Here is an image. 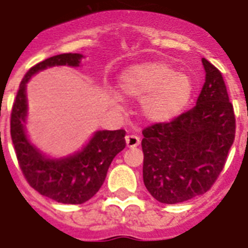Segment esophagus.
<instances>
[{
    "label": "esophagus",
    "instance_id": "obj_1",
    "mask_svg": "<svg viewBox=\"0 0 248 248\" xmlns=\"http://www.w3.org/2000/svg\"><path fill=\"white\" fill-rule=\"evenodd\" d=\"M140 144L139 136L136 135H127L126 136V145L128 148H135Z\"/></svg>",
    "mask_w": 248,
    "mask_h": 248
}]
</instances>
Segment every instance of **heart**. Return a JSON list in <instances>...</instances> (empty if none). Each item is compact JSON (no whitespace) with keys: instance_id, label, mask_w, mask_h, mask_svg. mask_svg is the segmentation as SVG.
<instances>
[{"instance_id":"heart-1","label":"heart","mask_w":248,"mask_h":248,"mask_svg":"<svg viewBox=\"0 0 248 248\" xmlns=\"http://www.w3.org/2000/svg\"><path fill=\"white\" fill-rule=\"evenodd\" d=\"M122 96L140 100L141 116L152 124L173 120L186 107L193 93V82L162 62H148L128 67L118 77Z\"/></svg>"}]
</instances>
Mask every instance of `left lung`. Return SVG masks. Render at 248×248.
Masks as SVG:
<instances>
[{
	"instance_id": "8db88e82",
	"label": "left lung",
	"mask_w": 248,
	"mask_h": 248,
	"mask_svg": "<svg viewBox=\"0 0 248 248\" xmlns=\"http://www.w3.org/2000/svg\"><path fill=\"white\" fill-rule=\"evenodd\" d=\"M202 64L206 77L196 107L143 131V180L161 203H180L207 192L234 141V112L223 76L204 58Z\"/></svg>"
}]
</instances>
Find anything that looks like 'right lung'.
I'll use <instances>...</instances> for the list:
<instances>
[{
    "label": "right lung",
    "mask_w": 248,
    "mask_h": 248,
    "mask_svg": "<svg viewBox=\"0 0 248 248\" xmlns=\"http://www.w3.org/2000/svg\"><path fill=\"white\" fill-rule=\"evenodd\" d=\"M82 54H60L36 64L19 86L11 112V139L25 179L33 189L50 200L81 204L101 188L113 158L126 147L124 130H99L79 151L64 157H50L31 141L27 134V85L38 72L52 67L77 68Z\"/></svg>",
    "instance_id": "1"
}]
</instances>
